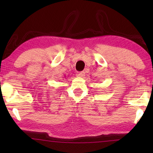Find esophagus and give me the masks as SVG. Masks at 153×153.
I'll return each mask as SVG.
<instances>
[{
	"label": "esophagus",
	"instance_id": "esophagus-1",
	"mask_svg": "<svg viewBox=\"0 0 153 153\" xmlns=\"http://www.w3.org/2000/svg\"><path fill=\"white\" fill-rule=\"evenodd\" d=\"M84 76H85V72L84 71H80V72H78V73H77V76H78V77H84Z\"/></svg>",
	"mask_w": 153,
	"mask_h": 153
}]
</instances>
